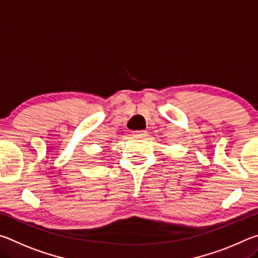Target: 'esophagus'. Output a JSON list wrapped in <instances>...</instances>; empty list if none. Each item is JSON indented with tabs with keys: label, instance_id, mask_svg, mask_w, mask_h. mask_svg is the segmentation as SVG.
Here are the masks:
<instances>
[{
	"label": "esophagus",
	"instance_id": "1",
	"mask_svg": "<svg viewBox=\"0 0 258 258\" xmlns=\"http://www.w3.org/2000/svg\"><path fill=\"white\" fill-rule=\"evenodd\" d=\"M146 135H147L146 131H134V132H133V137L142 138V137H146Z\"/></svg>",
	"mask_w": 258,
	"mask_h": 258
}]
</instances>
